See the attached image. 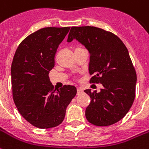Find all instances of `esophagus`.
Instances as JSON below:
<instances>
[{"instance_id": "obj_1", "label": "esophagus", "mask_w": 149, "mask_h": 149, "mask_svg": "<svg viewBox=\"0 0 149 149\" xmlns=\"http://www.w3.org/2000/svg\"><path fill=\"white\" fill-rule=\"evenodd\" d=\"M83 92V89H81V88H77V94H80Z\"/></svg>"}]
</instances>
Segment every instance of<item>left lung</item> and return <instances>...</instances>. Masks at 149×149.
<instances>
[{
  "instance_id": "obj_1",
  "label": "left lung",
  "mask_w": 149,
  "mask_h": 149,
  "mask_svg": "<svg viewBox=\"0 0 149 149\" xmlns=\"http://www.w3.org/2000/svg\"><path fill=\"white\" fill-rule=\"evenodd\" d=\"M73 39L89 53L90 82L103 86L99 93L85 90L91 98L85 117L93 125H112L125 116L135 99L136 73L128 51L118 36L94 26L72 27L67 41Z\"/></svg>"
}]
</instances>
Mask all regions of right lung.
<instances>
[{"mask_svg":"<svg viewBox=\"0 0 149 149\" xmlns=\"http://www.w3.org/2000/svg\"><path fill=\"white\" fill-rule=\"evenodd\" d=\"M70 27H46L31 34L17 48L11 65L13 98L21 115L31 124L52 128L63 122L66 108L77 94L73 85L56 89L50 71L60 43Z\"/></svg>","mask_w":149,"mask_h":149,"instance_id":"add662e5","label":"right lung"}]
</instances>
